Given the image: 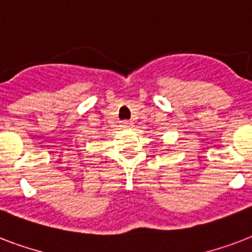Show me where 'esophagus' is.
Here are the masks:
<instances>
[{
  "label": "esophagus",
  "instance_id": "obj_1",
  "mask_svg": "<svg viewBox=\"0 0 252 252\" xmlns=\"http://www.w3.org/2000/svg\"><path fill=\"white\" fill-rule=\"evenodd\" d=\"M120 126H122V128H130V126H132V123L128 122V120H124V122L120 123Z\"/></svg>",
  "mask_w": 252,
  "mask_h": 252
}]
</instances>
